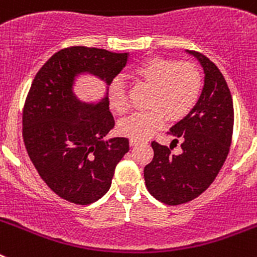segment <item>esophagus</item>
I'll use <instances>...</instances> for the list:
<instances>
[{
	"label": "esophagus",
	"instance_id": "obj_1",
	"mask_svg": "<svg viewBox=\"0 0 257 257\" xmlns=\"http://www.w3.org/2000/svg\"><path fill=\"white\" fill-rule=\"evenodd\" d=\"M138 144H140L139 140H134V139L130 140V145H131V147H135V145H138Z\"/></svg>",
	"mask_w": 257,
	"mask_h": 257
}]
</instances>
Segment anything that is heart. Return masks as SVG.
Wrapping results in <instances>:
<instances>
[{
	"label": "heart",
	"instance_id": "heart-1",
	"mask_svg": "<svg viewBox=\"0 0 257 257\" xmlns=\"http://www.w3.org/2000/svg\"><path fill=\"white\" fill-rule=\"evenodd\" d=\"M133 77L152 86L145 112L135 113L118 124V131L134 140H145L161 130L166 119L178 122L187 117L197 104L202 90V76L196 64L166 58H151L133 70ZM109 109L123 115L128 110L124 87L118 79L110 82L106 92Z\"/></svg>",
	"mask_w": 257,
	"mask_h": 257
}]
</instances>
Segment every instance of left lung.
Here are the masks:
<instances>
[{"label":"left lung","mask_w":257,"mask_h":257,"mask_svg":"<svg viewBox=\"0 0 257 257\" xmlns=\"http://www.w3.org/2000/svg\"><path fill=\"white\" fill-rule=\"evenodd\" d=\"M187 52L199 61L205 81L192 112L170 128L183 152L172 154L152 142L154 157L144 169L149 193L171 206L197 198L212 184L229 153L234 123L231 95L219 68L201 52Z\"/></svg>","instance_id":"1"}]
</instances>
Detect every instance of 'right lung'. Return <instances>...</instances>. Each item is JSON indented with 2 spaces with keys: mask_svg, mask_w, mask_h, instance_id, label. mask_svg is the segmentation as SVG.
Wrapping results in <instances>:
<instances>
[{
  "mask_svg": "<svg viewBox=\"0 0 257 257\" xmlns=\"http://www.w3.org/2000/svg\"><path fill=\"white\" fill-rule=\"evenodd\" d=\"M128 54L74 46L58 51L38 70L23 110V138L38 174L52 192L90 205L110 188L115 166L128 152L127 138H109L114 118L106 92ZM106 83L103 97L86 103L74 92L79 76Z\"/></svg>",
  "mask_w": 257,
  "mask_h": 257,
  "instance_id": "right-lung-1",
  "label": "right lung"
}]
</instances>
